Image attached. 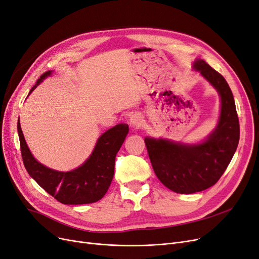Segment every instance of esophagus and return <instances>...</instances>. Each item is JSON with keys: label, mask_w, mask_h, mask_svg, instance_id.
<instances>
[{"label": "esophagus", "mask_w": 259, "mask_h": 259, "mask_svg": "<svg viewBox=\"0 0 259 259\" xmlns=\"http://www.w3.org/2000/svg\"><path fill=\"white\" fill-rule=\"evenodd\" d=\"M130 124L134 128H140L143 124V117L140 113H134L130 118Z\"/></svg>", "instance_id": "1"}]
</instances>
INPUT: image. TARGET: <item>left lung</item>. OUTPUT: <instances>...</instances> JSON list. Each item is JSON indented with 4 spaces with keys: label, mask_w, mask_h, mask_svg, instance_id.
<instances>
[{
    "label": "left lung",
    "mask_w": 259,
    "mask_h": 259,
    "mask_svg": "<svg viewBox=\"0 0 259 259\" xmlns=\"http://www.w3.org/2000/svg\"><path fill=\"white\" fill-rule=\"evenodd\" d=\"M193 68L221 98L220 118L214 131L199 144L144 138L158 180L170 190L186 194L207 189L219 181L234 156L240 136L234 97L225 78L202 59H196Z\"/></svg>",
    "instance_id": "1"
}]
</instances>
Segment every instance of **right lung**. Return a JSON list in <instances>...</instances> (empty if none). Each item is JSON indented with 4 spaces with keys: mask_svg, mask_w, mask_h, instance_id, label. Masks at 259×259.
Wrapping results in <instances>:
<instances>
[{
    "mask_svg": "<svg viewBox=\"0 0 259 259\" xmlns=\"http://www.w3.org/2000/svg\"><path fill=\"white\" fill-rule=\"evenodd\" d=\"M51 73L48 71L41 75L29 94ZM18 134L24 167L30 177L58 202L79 205L98 202L107 192L115 173L116 155L128 134V125L121 123L106 131L98 139L89 158L80 167L68 172L50 169L34 158L24 139L20 121Z\"/></svg>",
    "mask_w": 259,
    "mask_h": 259,
    "instance_id": "obj_1",
    "label": "right lung"
}]
</instances>
